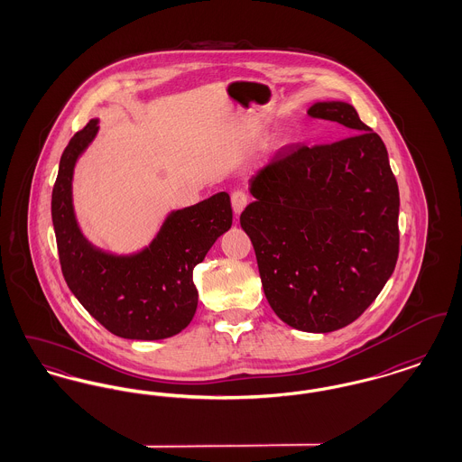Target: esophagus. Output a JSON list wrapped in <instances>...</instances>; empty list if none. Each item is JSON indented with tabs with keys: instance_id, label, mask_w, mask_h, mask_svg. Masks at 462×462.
<instances>
[{
	"instance_id": "obj_1",
	"label": "esophagus",
	"mask_w": 462,
	"mask_h": 462,
	"mask_svg": "<svg viewBox=\"0 0 462 462\" xmlns=\"http://www.w3.org/2000/svg\"><path fill=\"white\" fill-rule=\"evenodd\" d=\"M247 202H249V198H247V194L244 190L232 192V208H234L236 215H241L242 209L247 206Z\"/></svg>"
}]
</instances>
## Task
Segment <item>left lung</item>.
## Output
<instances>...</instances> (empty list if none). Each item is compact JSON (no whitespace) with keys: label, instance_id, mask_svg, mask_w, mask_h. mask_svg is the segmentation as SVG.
Instances as JSON below:
<instances>
[{"label":"left lung","instance_id":"left-lung-1","mask_svg":"<svg viewBox=\"0 0 462 462\" xmlns=\"http://www.w3.org/2000/svg\"><path fill=\"white\" fill-rule=\"evenodd\" d=\"M315 119L350 136L326 145H286L251 178L241 215L264 296L287 326L330 332L356 320L398 258L400 196L388 151L346 102H317Z\"/></svg>","mask_w":462,"mask_h":462}]
</instances>
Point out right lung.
I'll use <instances>...</instances> for the list:
<instances>
[{"mask_svg": "<svg viewBox=\"0 0 462 462\" xmlns=\"http://www.w3.org/2000/svg\"><path fill=\"white\" fill-rule=\"evenodd\" d=\"M98 132V119L76 133L60 157L51 194V220L67 286L89 315L126 339L155 341L185 329L198 310L192 273L211 245L232 226L226 192L173 211L149 247L116 256L93 247L72 208L78 157Z\"/></svg>", "mask_w": 462, "mask_h": 462, "instance_id": "1", "label": "right lung"}]
</instances>
